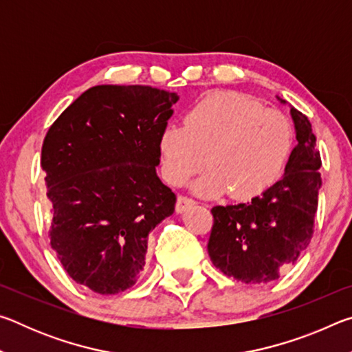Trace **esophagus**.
Returning a JSON list of instances; mask_svg holds the SVG:
<instances>
[{
  "mask_svg": "<svg viewBox=\"0 0 352 352\" xmlns=\"http://www.w3.org/2000/svg\"><path fill=\"white\" fill-rule=\"evenodd\" d=\"M195 205V201L192 199H188L184 197V195H180V197L177 199V205H175V211L178 214H182L184 211H188L189 208H192Z\"/></svg>",
  "mask_w": 352,
  "mask_h": 352,
  "instance_id": "34e87169",
  "label": "esophagus"
}]
</instances>
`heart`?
Masks as SVG:
<instances>
[{
    "instance_id": "obj_1",
    "label": "heart",
    "mask_w": 352,
    "mask_h": 352,
    "mask_svg": "<svg viewBox=\"0 0 352 352\" xmlns=\"http://www.w3.org/2000/svg\"><path fill=\"white\" fill-rule=\"evenodd\" d=\"M294 144V130L283 113L264 109L236 91H214L190 107L183 126L169 124L158 140L162 170L183 184L206 164L210 170L192 189L201 197L230 190L248 200L275 183Z\"/></svg>"
}]
</instances>
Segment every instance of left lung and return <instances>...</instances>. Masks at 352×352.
<instances>
[{"mask_svg":"<svg viewBox=\"0 0 352 352\" xmlns=\"http://www.w3.org/2000/svg\"><path fill=\"white\" fill-rule=\"evenodd\" d=\"M281 104H287L278 98ZM290 107L296 146L284 175L250 204L214 206L208 253L216 269L245 284H267L307 248L321 188L320 152L307 116Z\"/></svg>","mask_w":352,"mask_h":352,"instance_id":"left-lung-1","label":"left lung"}]
</instances>
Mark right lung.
Segmentation results:
<instances>
[{"instance_id": "right-lung-1", "label": "right lung", "mask_w": 352, "mask_h": 352, "mask_svg": "<svg viewBox=\"0 0 352 352\" xmlns=\"http://www.w3.org/2000/svg\"><path fill=\"white\" fill-rule=\"evenodd\" d=\"M178 99L146 85H98L45 136L51 247L65 272L96 294L115 295L138 281L148 233L175 210L157 166L160 135Z\"/></svg>"}]
</instances>
